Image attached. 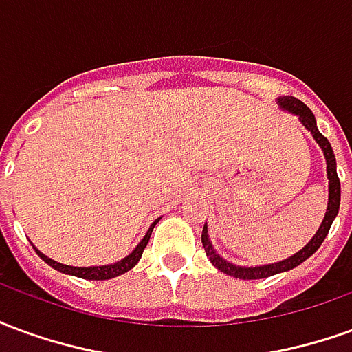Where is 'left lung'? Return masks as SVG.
Wrapping results in <instances>:
<instances>
[{
	"label": "left lung",
	"mask_w": 352,
	"mask_h": 352,
	"mask_svg": "<svg viewBox=\"0 0 352 352\" xmlns=\"http://www.w3.org/2000/svg\"><path fill=\"white\" fill-rule=\"evenodd\" d=\"M280 107L292 113L300 118V122L307 128V130L313 133V138L318 143V146L322 148L326 158V173H328V207H326V214L324 221L320 224V228L317 230V234L313 236L309 243L303 247L302 251H298L292 256H288L287 260H280V262H275V264H265V265H256V267H245V265H236L224 260L222 256L217 254V251L213 249L211 245V239H209V234H207V224L204 226V232H201V243H204V249H206V254L211 260V264L221 270L222 273L226 275H232V277H237V279H264V277H270V275H275V273L280 272H288L292 270L296 265H300L303 260H307L317 251L318 247L322 245L324 237L328 236L330 232V226H332L333 219L336 214L340 211V199H341V184H340V177H338V171H336V156H333L332 145L330 141L318 131L317 128V120H315V115L311 113V109L302 103L300 100H296L292 96H283L277 100Z\"/></svg>",
	"instance_id": "8db88e82"
}]
</instances>
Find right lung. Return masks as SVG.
Returning <instances> with one entry per match:
<instances>
[{
    "label": "right lung",
    "mask_w": 352,
    "mask_h": 352,
    "mask_svg": "<svg viewBox=\"0 0 352 352\" xmlns=\"http://www.w3.org/2000/svg\"><path fill=\"white\" fill-rule=\"evenodd\" d=\"M160 221V219H156V221L153 222V226L148 228V232L145 234V237L141 239V243L133 249V251L126 256V258L118 260V262H115V264H107V265H92V267H75V265H65V264H60V262H56V260L49 258V256H45L41 251H37L35 249V252L41 256L45 262L49 265H52L54 270H58V272L62 273H67V275H75V277H80V279H90V280H105V279H113V277H118V275H122V273L130 272L133 265L138 264L139 258H141V254H143V251H145L146 243H148V239H151V234H153V228L156 226V222Z\"/></svg>",
    "instance_id": "obj_1"
}]
</instances>
